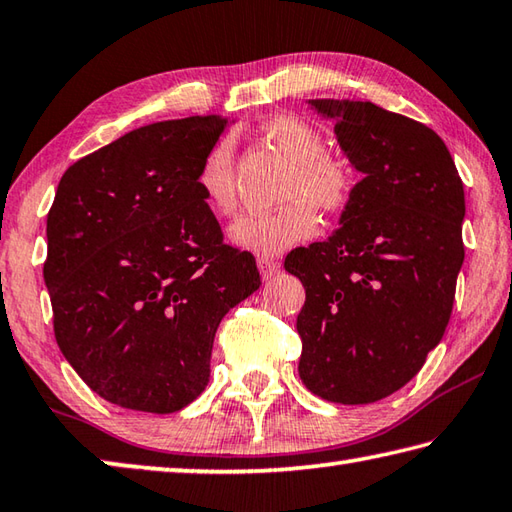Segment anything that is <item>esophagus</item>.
<instances>
[{
	"instance_id": "esophagus-1",
	"label": "esophagus",
	"mask_w": 512,
	"mask_h": 512,
	"mask_svg": "<svg viewBox=\"0 0 512 512\" xmlns=\"http://www.w3.org/2000/svg\"><path fill=\"white\" fill-rule=\"evenodd\" d=\"M257 266H259V273H262L264 280H268V277H273L277 271H280V264H277L273 257H266V255L257 259Z\"/></svg>"
}]
</instances>
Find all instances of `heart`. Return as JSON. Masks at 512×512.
<instances>
[{"label": "heart", "instance_id": "1", "mask_svg": "<svg viewBox=\"0 0 512 512\" xmlns=\"http://www.w3.org/2000/svg\"><path fill=\"white\" fill-rule=\"evenodd\" d=\"M259 136L288 159L280 188V199L286 203L271 212L239 217L230 226V239L253 253L275 255L318 232L313 205L327 215L345 212L356 199L358 176L345 159L327 152V138L304 118L273 116L259 127ZM197 185L210 208L224 215L235 210L239 185L235 141L230 136H221L203 156Z\"/></svg>", "mask_w": 512, "mask_h": 512}]
</instances>
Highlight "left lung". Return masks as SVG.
<instances>
[{
    "label": "left lung",
    "mask_w": 512,
    "mask_h": 512,
    "mask_svg": "<svg viewBox=\"0 0 512 512\" xmlns=\"http://www.w3.org/2000/svg\"><path fill=\"white\" fill-rule=\"evenodd\" d=\"M365 179L327 241L295 248L300 378L331 403L365 405L418 374L448 327L463 264V183L441 136L374 102L313 100Z\"/></svg>",
    "instance_id": "obj_1"
}]
</instances>
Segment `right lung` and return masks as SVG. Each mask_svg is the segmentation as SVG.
I'll list each match as a JSON object with an SVG mask.
<instances>
[{
  "mask_svg": "<svg viewBox=\"0 0 512 512\" xmlns=\"http://www.w3.org/2000/svg\"><path fill=\"white\" fill-rule=\"evenodd\" d=\"M226 127L224 116L138 127L73 163L46 215L55 342L91 392L125 410L190 405L221 318L262 284L197 185Z\"/></svg>",
  "mask_w": 512,
  "mask_h": 512,
  "instance_id": "1",
  "label": "right lung"
}]
</instances>
